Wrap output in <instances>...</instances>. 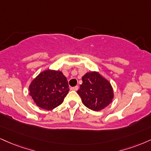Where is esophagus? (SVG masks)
Segmentation results:
<instances>
[{
  "label": "esophagus",
  "mask_w": 151,
  "mask_h": 151,
  "mask_svg": "<svg viewBox=\"0 0 151 151\" xmlns=\"http://www.w3.org/2000/svg\"><path fill=\"white\" fill-rule=\"evenodd\" d=\"M78 88H79V86H74V87H71L70 89L72 90V91H77Z\"/></svg>",
  "instance_id": "1"
}]
</instances>
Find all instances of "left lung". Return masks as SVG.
<instances>
[{"label":"left lung","mask_w":151,"mask_h":151,"mask_svg":"<svg viewBox=\"0 0 151 151\" xmlns=\"http://www.w3.org/2000/svg\"><path fill=\"white\" fill-rule=\"evenodd\" d=\"M82 81L77 93L87 108L100 111L112 102L114 93L111 84L99 72H87L82 77Z\"/></svg>","instance_id":"left-lung-1"}]
</instances>
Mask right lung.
<instances>
[{
    "label": "right lung",
    "instance_id": "add662e5",
    "mask_svg": "<svg viewBox=\"0 0 151 151\" xmlns=\"http://www.w3.org/2000/svg\"><path fill=\"white\" fill-rule=\"evenodd\" d=\"M29 91L38 107L50 110L63 102L70 89L68 79L63 72L47 70L32 81Z\"/></svg>",
    "mask_w": 151,
    "mask_h": 151
}]
</instances>
